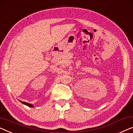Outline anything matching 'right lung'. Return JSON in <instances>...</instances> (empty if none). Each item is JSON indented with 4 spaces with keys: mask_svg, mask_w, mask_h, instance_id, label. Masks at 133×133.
I'll return each mask as SVG.
<instances>
[{
    "mask_svg": "<svg viewBox=\"0 0 133 133\" xmlns=\"http://www.w3.org/2000/svg\"><path fill=\"white\" fill-rule=\"evenodd\" d=\"M21 103L23 104L27 105V106L29 107H34V105L32 104H30V103H26V102H23V101H20Z\"/></svg>",
    "mask_w": 133,
    "mask_h": 133,
    "instance_id": "1",
    "label": "right lung"
}]
</instances>
